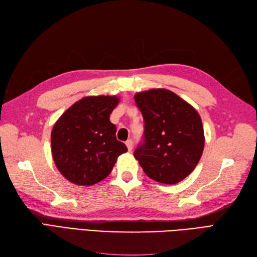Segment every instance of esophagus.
Wrapping results in <instances>:
<instances>
[{
    "label": "esophagus",
    "instance_id": "34e87169",
    "mask_svg": "<svg viewBox=\"0 0 257 257\" xmlns=\"http://www.w3.org/2000/svg\"><path fill=\"white\" fill-rule=\"evenodd\" d=\"M125 145L127 147L128 151H132V149H133V141H132V139H128V141L125 142Z\"/></svg>",
    "mask_w": 257,
    "mask_h": 257
}]
</instances>
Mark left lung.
I'll return each instance as SVG.
<instances>
[{"instance_id": "8db88e82", "label": "left lung", "mask_w": 257, "mask_h": 257, "mask_svg": "<svg viewBox=\"0 0 257 257\" xmlns=\"http://www.w3.org/2000/svg\"><path fill=\"white\" fill-rule=\"evenodd\" d=\"M134 98L145 122L144 142L135 150V159L154 181H182L195 169L204 151L205 135L198 112L166 89L139 92Z\"/></svg>"}]
</instances>
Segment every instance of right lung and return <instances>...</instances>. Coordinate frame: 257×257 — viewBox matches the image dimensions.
Returning <instances> with one entry per match:
<instances>
[{
  "label": "right lung",
  "mask_w": 257,
  "mask_h": 257,
  "mask_svg": "<svg viewBox=\"0 0 257 257\" xmlns=\"http://www.w3.org/2000/svg\"><path fill=\"white\" fill-rule=\"evenodd\" d=\"M119 104L116 96H87L62 114L51 132L54 164L65 179L77 185H92L111 173L116 159L127 151L116 141L109 120Z\"/></svg>",
  "instance_id": "1"
}]
</instances>
